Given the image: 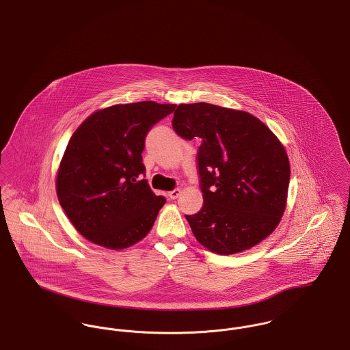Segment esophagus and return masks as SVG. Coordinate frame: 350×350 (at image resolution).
<instances>
[{
  "instance_id": "34e87169",
  "label": "esophagus",
  "mask_w": 350,
  "mask_h": 350,
  "mask_svg": "<svg viewBox=\"0 0 350 350\" xmlns=\"http://www.w3.org/2000/svg\"><path fill=\"white\" fill-rule=\"evenodd\" d=\"M180 194H181V189L180 188L173 189L172 191H169V197H170L172 200L178 198V197H180Z\"/></svg>"
}]
</instances>
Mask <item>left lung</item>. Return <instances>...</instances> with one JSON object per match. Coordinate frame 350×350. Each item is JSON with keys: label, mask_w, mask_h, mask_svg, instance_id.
I'll use <instances>...</instances> for the list:
<instances>
[{"label": "left lung", "mask_w": 350, "mask_h": 350, "mask_svg": "<svg viewBox=\"0 0 350 350\" xmlns=\"http://www.w3.org/2000/svg\"><path fill=\"white\" fill-rule=\"evenodd\" d=\"M184 139L201 138L197 152L204 205L185 215L197 241L234 254L267 239L286 206L288 154L254 116L206 103L178 105L172 121Z\"/></svg>", "instance_id": "obj_1"}]
</instances>
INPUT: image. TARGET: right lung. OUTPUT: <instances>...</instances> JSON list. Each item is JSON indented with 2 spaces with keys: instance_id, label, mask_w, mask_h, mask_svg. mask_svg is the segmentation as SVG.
Wrapping results in <instances>:
<instances>
[{
  "instance_id": "add662e5",
  "label": "right lung",
  "mask_w": 350,
  "mask_h": 350,
  "mask_svg": "<svg viewBox=\"0 0 350 350\" xmlns=\"http://www.w3.org/2000/svg\"><path fill=\"white\" fill-rule=\"evenodd\" d=\"M176 107L113 105L89 116L70 137L55 188L59 205L86 240L118 250L150 232L166 200L141 180V154L148 132Z\"/></svg>"
}]
</instances>
